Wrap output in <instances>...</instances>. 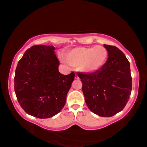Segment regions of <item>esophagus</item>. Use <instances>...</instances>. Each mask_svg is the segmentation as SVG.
<instances>
[{"instance_id": "obj_1", "label": "esophagus", "mask_w": 147, "mask_h": 147, "mask_svg": "<svg viewBox=\"0 0 147 147\" xmlns=\"http://www.w3.org/2000/svg\"><path fill=\"white\" fill-rule=\"evenodd\" d=\"M74 78H75L76 80H78L79 78H78V75H76H76H75V76H74Z\"/></svg>"}]
</instances>
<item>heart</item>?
<instances>
[{"label":"heart","instance_id":"1","mask_svg":"<svg viewBox=\"0 0 147 147\" xmlns=\"http://www.w3.org/2000/svg\"><path fill=\"white\" fill-rule=\"evenodd\" d=\"M108 58L107 50L102 46L78 47L69 51L67 61L73 67H80L86 73H93L100 69Z\"/></svg>","mask_w":147,"mask_h":147}]
</instances>
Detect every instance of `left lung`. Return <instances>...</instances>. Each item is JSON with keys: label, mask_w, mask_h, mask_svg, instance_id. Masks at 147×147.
Masks as SVG:
<instances>
[{"label": "left lung", "mask_w": 147, "mask_h": 147, "mask_svg": "<svg viewBox=\"0 0 147 147\" xmlns=\"http://www.w3.org/2000/svg\"><path fill=\"white\" fill-rule=\"evenodd\" d=\"M108 58L93 73H77L88 108L99 116L110 117L123 110L130 98L132 79L130 62L115 46L104 45Z\"/></svg>", "instance_id": "obj_1"}]
</instances>
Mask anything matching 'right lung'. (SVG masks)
I'll return each instance as SVG.
<instances>
[{"label":"right lung","instance_id":"add662e5","mask_svg":"<svg viewBox=\"0 0 147 147\" xmlns=\"http://www.w3.org/2000/svg\"><path fill=\"white\" fill-rule=\"evenodd\" d=\"M53 46L34 45L20 59L14 89L19 105L28 115L47 119L60 112L74 80V72L64 75Z\"/></svg>","mask_w":147,"mask_h":147}]
</instances>
